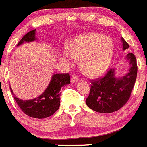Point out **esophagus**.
I'll use <instances>...</instances> for the list:
<instances>
[{
	"instance_id": "esophagus-1",
	"label": "esophagus",
	"mask_w": 147,
	"mask_h": 147,
	"mask_svg": "<svg viewBox=\"0 0 147 147\" xmlns=\"http://www.w3.org/2000/svg\"><path fill=\"white\" fill-rule=\"evenodd\" d=\"M78 78L77 76H75V75H72V77H71V83H75L77 82Z\"/></svg>"
}]
</instances>
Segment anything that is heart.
Masks as SVG:
<instances>
[{"mask_svg": "<svg viewBox=\"0 0 147 147\" xmlns=\"http://www.w3.org/2000/svg\"><path fill=\"white\" fill-rule=\"evenodd\" d=\"M68 52H61V60L72 64L81 59V66L89 76L95 77L105 71L112 56L113 44L110 39L99 33H89L77 37L67 46Z\"/></svg>", "mask_w": 147, "mask_h": 147, "instance_id": "b5f03b06", "label": "heart"}]
</instances>
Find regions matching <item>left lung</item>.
I'll return each mask as SVG.
<instances>
[{"label": "left lung", "mask_w": 147, "mask_h": 147, "mask_svg": "<svg viewBox=\"0 0 147 147\" xmlns=\"http://www.w3.org/2000/svg\"><path fill=\"white\" fill-rule=\"evenodd\" d=\"M123 50L129 46L122 39ZM131 67L129 72L121 78H115L114 69H108L107 73L98 78L91 80L89 95L86 99L88 107L95 112L110 113L118 110L129 99L137 78L136 58L129 52L127 55Z\"/></svg>", "instance_id": "8db88e82"}]
</instances>
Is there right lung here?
<instances>
[{
    "label": "right lung",
    "instance_id": "add662e5",
    "mask_svg": "<svg viewBox=\"0 0 147 147\" xmlns=\"http://www.w3.org/2000/svg\"><path fill=\"white\" fill-rule=\"evenodd\" d=\"M35 30H32L24 35L18 43L20 45L24 42H30L35 40ZM70 84V75L69 73L53 75L50 84L44 92L32 100H23L14 95V99L20 109L29 117L35 118H45L53 115L60 107L61 89L62 86Z\"/></svg>",
    "mask_w": 147,
    "mask_h": 147
}]
</instances>
